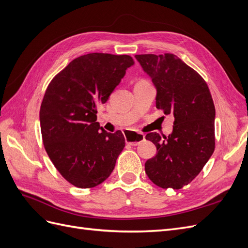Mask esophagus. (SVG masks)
I'll use <instances>...</instances> for the list:
<instances>
[{"instance_id":"obj_1","label":"esophagus","mask_w":248,"mask_h":248,"mask_svg":"<svg viewBox=\"0 0 248 248\" xmlns=\"http://www.w3.org/2000/svg\"><path fill=\"white\" fill-rule=\"evenodd\" d=\"M125 140L127 144L131 146H138L142 140H145V134L136 131H125Z\"/></svg>"}]
</instances>
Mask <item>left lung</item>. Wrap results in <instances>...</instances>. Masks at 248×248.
I'll return each instance as SVG.
<instances>
[{
    "mask_svg": "<svg viewBox=\"0 0 248 248\" xmlns=\"http://www.w3.org/2000/svg\"><path fill=\"white\" fill-rule=\"evenodd\" d=\"M157 90L156 108L174 115L169 137L148 133L157 154L145 163L149 179L161 188L181 189L204 168L215 149V107L207 82L172 54L136 55Z\"/></svg>",
    "mask_w": 248,
    "mask_h": 248,
    "instance_id": "obj_1",
    "label": "left lung"
}]
</instances>
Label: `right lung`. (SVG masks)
Returning <instances> with one entry per match:
<instances>
[{
	"instance_id": "add662e5",
	"label": "right lung",
	"mask_w": 248,
	"mask_h": 248,
	"mask_svg": "<svg viewBox=\"0 0 248 248\" xmlns=\"http://www.w3.org/2000/svg\"><path fill=\"white\" fill-rule=\"evenodd\" d=\"M133 64L127 55L80 56L51 79L44 94L39 115L44 148L62 177L78 188L107 180L125 147L122 132H107L96 114Z\"/></svg>"
}]
</instances>
